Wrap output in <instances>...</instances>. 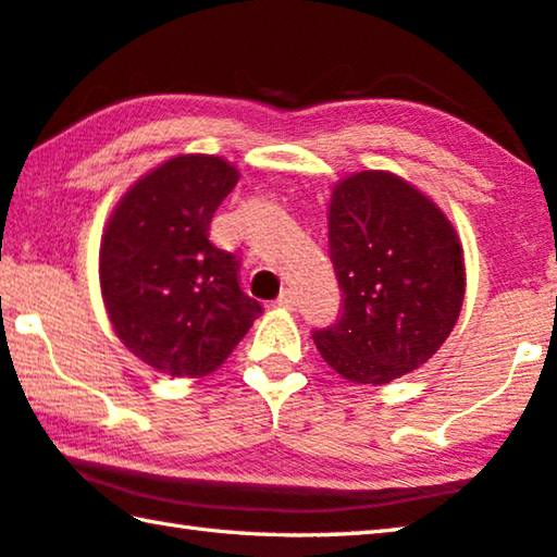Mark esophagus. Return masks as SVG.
I'll return each mask as SVG.
<instances>
[{"instance_id": "1", "label": "esophagus", "mask_w": 557, "mask_h": 557, "mask_svg": "<svg viewBox=\"0 0 557 557\" xmlns=\"http://www.w3.org/2000/svg\"><path fill=\"white\" fill-rule=\"evenodd\" d=\"M297 305H299V299H297V295H295V289H285V292H280V297H277V307L297 309Z\"/></svg>"}]
</instances>
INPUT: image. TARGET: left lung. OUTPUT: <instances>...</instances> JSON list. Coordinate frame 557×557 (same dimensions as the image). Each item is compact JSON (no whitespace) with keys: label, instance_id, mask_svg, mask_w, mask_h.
Instances as JSON below:
<instances>
[{"label":"left lung","instance_id":"8db88e82","mask_svg":"<svg viewBox=\"0 0 557 557\" xmlns=\"http://www.w3.org/2000/svg\"><path fill=\"white\" fill-rule=\"evenodd\" d=\"M329 258L344 305L312 338L336 373L381 385L437 354L465 301V260L428 196L388 172L344 178L329 206Z\"/></svg>","mask_w":557,"mask_h":557}]
</instances>
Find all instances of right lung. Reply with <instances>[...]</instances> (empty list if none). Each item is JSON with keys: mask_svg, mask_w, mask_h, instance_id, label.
<instances>
[{"mask_svg": "<svg viewBox=\"0 0 557 557\" xmlns=\"http://www.w3.org/2000/svg\"><path fill=\"white\" fill-rule=\"evenodd\" d=\"M238 169L182 154L122 196L100 245L110 322L132 354L166 375L219 369L262 312L240 289V260L209 240Z\"/></svg>", "mask_w": 557, "mask_h": 557, "instance_id": "right-lung-1", "label": "right lung"}]
</instances>
